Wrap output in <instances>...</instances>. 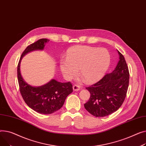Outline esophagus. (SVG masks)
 <instances>
[{
  "label": "esophagus",
  "mask_w": 146,
  "mask_h": 146,
  "mask_svg": "<svg viewBox=\"0 0 146 146\" xmlns=\"http://www.w3.org/2000/svg\"><path fill=\"white\" fill-rule=\"evenodd\" d=\"M80 87L78 85H76V84H75L73 85V90L74 91H79L80 90Z\"/></svg>",
  "instance_id": "1"
}]
</instances>
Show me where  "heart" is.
Wrapping results in <instances>:
<instances>
[{"label": "heart", "instance_id": "1", "mask_svg": "<svg viewBox=\"0 0 146 146\" xmlns=\"http://www.w3.org/2000/svg\"><path fill=\"white\" fill-rule=\"evenodd\" d=\"M66 60L60 62V70L68 80L75 77L79 70L84 81L91 84L101 79L110 64V55L106 49L88 46H75L68 49Z\"/></svg>", "mask_w": 146, "mask_h": 146}]
</instances>
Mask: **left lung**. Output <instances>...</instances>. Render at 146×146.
<instances>
[{"label": "left lung", "instance_id": "obj_1", "mask_svg": "<svg viewBox=\"0 0 146 146\" xmlns=\"http://www.w3.org/2000/svg\"><path fill=\"white\" fill-rule=\"evenodd\" d=\"M118 52L119 61L115 70L86 87L90 92V97L84 107L95 117H105L113 113L121 106L125 98L129 84V71L124 56L118 50Z\"/></svg>", "mask_w": 146, "mask_h": 146}]
</instances>
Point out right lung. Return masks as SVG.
Wrapping results in <instances>:
<instances>
[{
  "label": "right lung",
  "instance_id": "obj_1",
  "mask_svg": "<svg viewBox=\"0 0 146 146\" xmlns=\"http://www.w3.org/2000/svg\"><path fill=\"white\" fill-rule=\"evenodd\" d=\"M49 40L40 39L29 45L22 54L17 68L20 92L25 102L31 108L40 114H49L61 108L67 96L72 91L70 82L62 83L52 80L41 87H33L26 82L21 76L20 64L22 57L34 50H42Z\"/></svg>",
  "mask_w": 146,
  "mask_h": 146
}]
</instances>
